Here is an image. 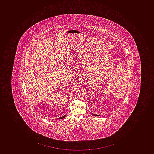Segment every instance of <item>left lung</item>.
<instances>
[{
	"mask_svg": "<svg viewBox=\"0 0 154 154\" xmlns=\"http://www.w3.org/2000/svg\"><path fill=\"white\" fill-rule=\"evenodd\" d=\"M92 115H94V116H100V115H99L94 114H92Z\"/></svg>",
	"mask_w": 154,
	"mask_h": 154,
	"instance_id": "obj_1",
	"label": "left lung"
}]
</instances>
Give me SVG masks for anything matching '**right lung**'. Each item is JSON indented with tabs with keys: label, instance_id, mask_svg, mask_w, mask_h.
<instances>
[{
	"label": "right lung",
	"instance_id": "1",
	"mask_svg": "<svg viewBox=\"0 0 154 154\" xmlns=\"http://www.w3.org/2000/svg\"><path fill=\"white\" fill-rule=\"evenodd\" d=\"M66 116V115H64V116H63V117H60V118H58V119H63V118H65V116Z\"/></svg>",
	"mask_w": 154,
	"mask_h": 154
}]
</instances>
